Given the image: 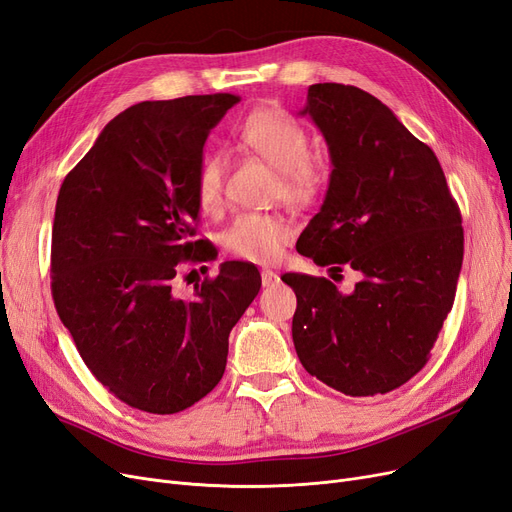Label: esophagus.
<instances>
[{
	"mask_svg": "<svg viewBox=\"0 0 512 512\" xmlns=\"http://www.w3.org/2000/svg\"><path fill=\"white\" fill-rule=\"evenodd\" d=\"M278 280H280V276H278L276 272H272V270H261V282H263V287H272V285H276Z\"/></svg>",
	"mask_w": 512,
	"mask_h": 512,
	"instance_id": "34e87169",
	"label": "esophagus"
}]
</instances>
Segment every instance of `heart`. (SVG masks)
<instances>
[{
  "label": "heart",
  "mask_w": 512,
  "mask_h": 512,
  "mask_svg": "<svg viewBox=\"0 0 512 512\" xmlns=\"http://www.w3.org/2000/svg\"><path fill=\"white\" fill-rule=\"evenodd\" d=\"M236 143L251 154L278 168L274 194L282 200L306 206L312 204L327 183V170L312 158V137L308 128L278 107H259L242 120ZM225 158L211 154L196 170L194 194L198 208L215 217L225 202ZM289 221L278 213H240L225 227L221 242L225 251L253 263H272L291 238Z\"/></svg>",
  "instance_id": "obj_1"
}]
</instances>
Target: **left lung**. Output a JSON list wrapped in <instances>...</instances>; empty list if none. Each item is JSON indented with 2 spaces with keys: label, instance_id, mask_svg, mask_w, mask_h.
<instances>
[{
  "label": "left lung",
  "instance_id": "obj_1",
  "mask_svg": "<svg viewBox=\"0 0 512 512\" xmlns=\"http://www.w3.org/2000/svg\"><path fill=\"white\" fill-rule=\"evenodd\" d=\"M301 116L323 132L331 181L297 240L316 266L361 274H285L297 295L293 344L304 369L348 396L386 394L426 363L451 312L464 257L460 206L434 151L373 94L312 84Z\"/></svg>",
  "mask_w": 512,
  "mask_h": 512
}]
</instances>
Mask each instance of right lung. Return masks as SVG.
Segmentation results:
<instances>
[{
  "label": "right lung",
  "instance_id": "add662e5",
  "mask_svg": "<svg viewBox=\"0 0 512 512\" xmlns=\"http://www.w3.org/2000/svg\"><path fill=\"white\" fill-rule=\"evenodd\" d=\"M236 94L143 101L113 118L65 177L52 225V299L90 373L147 413H179L223 377L227 337L261 287L225 261L194 295L183 263L213 259L198 225L196 170Z\"/></svg>",
  "mask_w": 512,
  "mask_h": 512
}]
</instances>
